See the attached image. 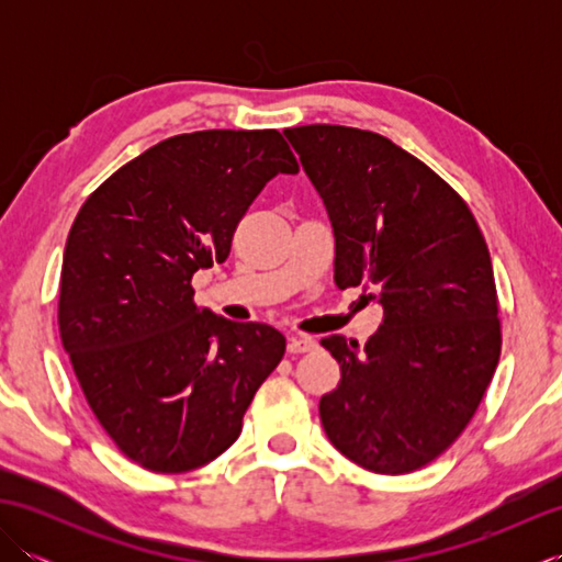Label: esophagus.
<instances>
[{"instance_id": "34e87169", "label": "esophagus", "mask_w": 562, "mask_h": 562, "mask_svg": "<svg viewBox=\"0 0 562 562\" xmlns=\"http://www.w3.org/2000/svg\"><path fill=\"white\" fill-rule=\"evenodd\" d=\"M312 350H316V340L308 336H292L288 342L290 355H302V352H312Z\"/></svg>"}]
</instances>
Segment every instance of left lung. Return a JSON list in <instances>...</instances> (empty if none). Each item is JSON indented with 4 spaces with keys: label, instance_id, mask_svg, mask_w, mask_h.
<instances>
[{
    "label": "left lung",
    "instance_id": "1",
    "mask_svg": "<svg viewBox=\"0 0 562 562\" xmlns=\"http://www.w3.org/2000/svg\"><path fill=\"white\" fill-rule=\"evenodd\" d=\"M284 135L328 210L333 280L372 288L384 306L364 348L321 340L340 364V384L318 403L321 423L367 471L423 469L471 423L503 348L481 226L457 190L386 137L345 125Z\"/></svg>",
    "mask_w": 562,
    "mask_h": 562
}]
</instances>
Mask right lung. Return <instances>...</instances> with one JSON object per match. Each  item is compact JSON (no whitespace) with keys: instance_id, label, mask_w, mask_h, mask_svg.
Listing matches in <instances>:
<instances>
[{"instance_id":"add662e5","label":"right lung","mask_w":562,"mask_h":562,"mask_svg":"<svg viewBox=\"0 0 562 562\" xmlns=\"http://www.w3.org/2000/svg\"><path fill=\"white\" fill-rule=\"evenodd\" d=\"M296 171L278 130L176 135L105 178L71 224L59 338L105 435L142 469L217 459L280 364V330L200 308L190 280L226 260L270 178Z\"/></svg>"}]
</instances>
